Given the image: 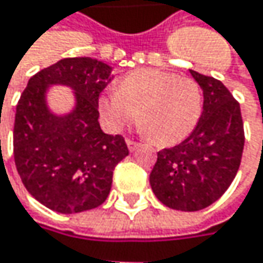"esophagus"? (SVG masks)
<instances>
[{"mask_svg": "<svg viewBox=\"0 0 263 263\" xmlns=\"http://www.w3.org/2000/svg\"><path fill=\"white\" fill-rule=\"evenodd\" d=\"M126 144H128V149L134 152L137 147H140V143H137V141H134V140H126Z\"/></svg>", "mask_w": 263, "mask_h": 263, "instance_id": "34e87169", "label": "esophagus"}]
</instances>
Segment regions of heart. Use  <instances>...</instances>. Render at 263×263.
Masks as SVG:
<instances>
[{"label":"heart","instance_id":"b5f03b06","mask_svg":"<svg viewBox=\"0 0 263 263\" xmlns=\"http://www.w3.org/2000/svg\"><path fill=\"white\" fill-rule=\"evenodd\" d=\"M99 111L108 128L119 131L140 114V129L163 146L190 135L202 112V92L190 78L141 68L125 76L119 89L99 99Z\"/></svg>","mask_w":263,"mask_h":263}]
</instances>
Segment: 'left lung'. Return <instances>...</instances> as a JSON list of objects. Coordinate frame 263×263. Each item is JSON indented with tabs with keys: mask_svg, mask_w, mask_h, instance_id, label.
Returning <instances> with one entry per match:
<instances>
[{
	"mask_svg": "<svg viewBox=\"0 0 263 263\" xmlns=\"http://www.w3.org/2000/svg\"><path fill=\"white\" fill-rule=\"evenodd\" d=\"M202 89L199 122L180 144L158 152L152 192L166 207L198 212L218 201L235 180L243 151L240 106L222 82L190 70Z\"/></svg>",
	"mask_w": 263,
	"mask_h": 263,
	"instance_id": "left-lung-1",
	"label": "left lung"
}]
</instances>
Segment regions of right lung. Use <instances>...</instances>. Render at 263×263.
Instances as JSON below:
<instances>
[{
  "mask_svg": "<svg viewBox=\"0 0 263 263\" xmlns=\"http://www.w3.org/2000/svg\"><path fill=\"white\" fill-rule=\"evenodd\" d=\"M114 79L112 67L91 58H67L28 80L15 114L13 154L28 193L58 213H80L105 202L112 172L129 151L122 135L99 125V96ZM51 86L72 89L75 105L56 113Z\"/></svg>",
  "mask_w": 263,
  "mask_h": 263,
  "instance_id": "right-lung-1",
  "label": "right lung"
}]
</instances>
